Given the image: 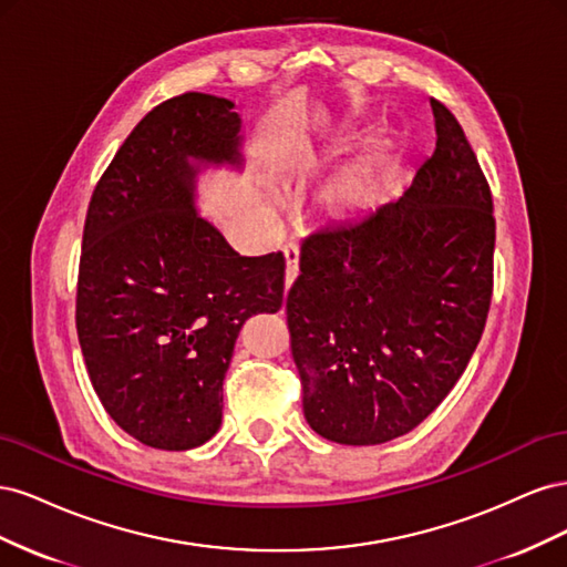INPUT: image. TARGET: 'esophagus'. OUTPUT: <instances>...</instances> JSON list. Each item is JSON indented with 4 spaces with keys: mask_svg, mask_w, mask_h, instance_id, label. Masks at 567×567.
<instances>
[{
    "mask_svg": "<svg viewBox=\"0 0 567 567\" xmlns=\"http://www.w3.org/2000/svg\"><path fill=\"white\" fill-rule=\"evenodd\" d=\"M284 257H286V288H290V284H293L298 279V262H300V248L296 244H288L284 248Z\"/></svg>",
    "mask_w": 567,
    "mask_h": 567,
    "instance_id": "obj_1",
    "label": "esophagus"
}]
</instances>
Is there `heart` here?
I'll list each match as a JSON object with an SVG mask.
<instances>
[{"label": "heart", "mask_w": 567, "mask_h": 567, "mask_svg": "<svg viewBox=\"0 0 567 567\" xmlns=\"http://www.w3.org/2000/svg\"><path fill=\"white\" fill-rule=\"evenodd\" d=\"M362 192H364V177H362V173H348L346 177H342L336 186H333V192H331V200L336 203V205H352V203H357L359 200V196H362Z\"/></svg>", "instance_id": "b5f03b06"}]
</instances>
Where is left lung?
Returning a JSON list of instances; mask_svg holds the SVG:
<instances>
[{
	"label": "left lung",
	"instance_id": "obj_1",
	"mask_svg": "<svg viewBox=\"0 0 567 567\" xmlns=\"http://www.w3.org/2000/svg\"><path fill=\"white\" fill-rule=\"evenodd\" d=\"M435 151L404 196L302 241L286 298L302 411L321 437L383 444L447 398L492 302V192L437 99Z\"/></svg>",
	"mask_w": 567,
	"mask_h": 567
}]
</instances>
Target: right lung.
I'll use <instances>...</instances> for the list:
<instances>
[{
  "instance_id": "add662e5",
  "label": "right lung",
  "mask_w": 567,
  "mask_h": 567,
  "mask_svg": "<svg viewBox=\"0 0 567 567\" xmlns=\"http://www.w3.org/2000/svg\"><path fill=\"white\" fill-rule=\"evenodd\" d=\"M238 130L229 99L163 101L117 148L84 219V364L109 416L153 450H194L219 431L238 331L284 300V255H238L194 208L192 161L238 163Z\"/></svg>"
}]
</instances>
